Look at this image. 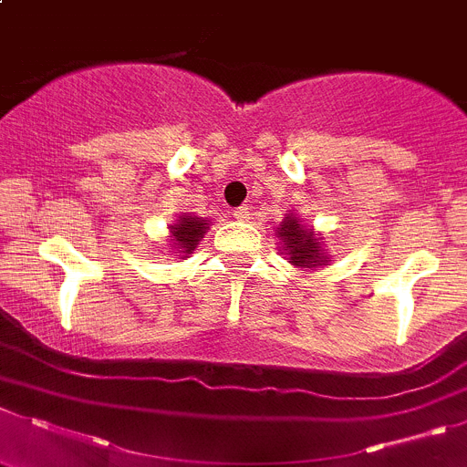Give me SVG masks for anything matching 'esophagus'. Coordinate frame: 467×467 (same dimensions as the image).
Listing matches in <instances>:
<instances>
[{
	"label": "esophagus",
	"instance_id": "1",
	"mask_svg": "<svg viewBox=\"0 0 467 467\" xmlns=\"http://www.w3.org/2000/svg\"><path fill=\"white\" fill-rule=\"evenodd\" d=\"M234 217H236V220H250V205H241V208H236V211H234Z\"/></svg>",
	"mask_w": 467,
	"mask_h": 467
}]
</instances>
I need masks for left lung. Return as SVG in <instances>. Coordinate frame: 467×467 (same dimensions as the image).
I'll use <instances>...</instances> for the list:
<instances>
[{
  "mask_svg": "<svg viewBox=\"0 0 467 467\" xmlns=\"http://www.w3.org/2000/svg\"><path fill=\"white\" fill-rule=\"evenodd\" d=\"M277 236L285 243V250L294 266L315 268L327 264V256L319 250V243L322 241L310 229H303L296 217H286L280 224V229H277Z\"/></svg>",
  "mask_w": 467,
  "mask_h": 467,
  "instance_id": "left-lung-1",
  "label": "left lung"
}]
</instances>
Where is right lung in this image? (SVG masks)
<instances>
[{"mask_svg":"<svg viewBox=\"0 0 467 467\" xmlns=\"http://www.w3.org/2000/svg\"><path fill=\"white\" fill-rule=\"evenodd\" d=\"M205 229H208V226H205V220L185 215L181 217L178 224L171 226V241H175V245L181 247L185 254H190L196 247V243H199V238H203Z\"/></svg>","mask_w":467,"mask_h":467,"instance_id":"add662e5","label":"right lung"}]
</instances>
